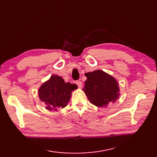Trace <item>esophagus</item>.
<instances>
[{
  "mask_svg": "<svg viewBox=\"0 0 157 157\" xmlns=\"http://www.w3.org/2000/svg\"><path fill=\"white\" fill-rule=\"evenodd\" d=\"M75 83L76 85L78 86V87L79 88H82V87L83 85H82V82L81 81H76Z\"/></svg>",
  "mask_w": 157,
  "mask_h": 157,
  "instance_id": "obj_1",
  "label": "esophagus"
}]
</instances>
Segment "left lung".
I'll return each instance as SVG.
<instances>
[{
  "instance_id": "1",
  "label": "left lung",
  "mask_w": 157,
  "mask_h": 157,
  "mask_svg": "<svg viewBox=\"0 0 157 157\" xmlns=\"http://www.w3.org/2000/svg\"><path fill=\"white\" fill-rule=\"evenodd\" d=\"M83 91L94 105L103 107L114 103L119 98V87L117 82L111 75L102 70L86 73Z\"/></svg>"
}]
</instances>
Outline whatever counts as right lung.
I'll return each instance as SVG.
<instances>
[{
  "label": "right lung",
  "instance_id": "1",
  "mask_svg": "<svg viewBox=\"0 0 157 157\" xmlns=\"http://www.w3.org/2000/svg\"><path fill=\"white\" fill-rule=\"evenodd\" d=\"M77 86L66 83L60 76L52 75L49 80L44 83L38 90L39 98L47 105L46 109L57 111L59 107H66L71 98V91Z\"/></svg>",
  "mask_w": 157,
  "mask_h": 157
}]
</instances>
